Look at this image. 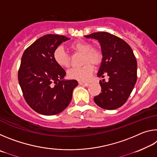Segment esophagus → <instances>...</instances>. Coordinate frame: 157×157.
<instances>
[{
  "label": "esophagus",
  "instance_id": "obj_1",
  "mask_svg": "<svg viewBox=\"0 0 157 157\" xmlns=\"http://www.w3.org/2000/svg\"><path fill=\"white\" fill-rule=\"evenodd\" d=\"M79 84L82 85V86H89V83H84V82H79Z\"/></svg>",
  "mask_w": 157,
  "mask_h": 157
}]
</instances>
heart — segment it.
Wrapping results in <instances>:
<instances>
[{"mask_svg": "<svg viewBox=\"0 0 157 157\" xmlns=\"http://www.w3.org/2000/svg\"><path fill=\"white\" fill-rule=\"evenodd\" d=\"M73 51L83 55L81 67L73 68L68 71V77L71 79H77L82 82H86L91 78L94 73V66H97L101 62L102 54L97 48H94L92 44L85 41H78L70 46ZM55 62L61 67L68 68L71 64V57L68 52L62 47H57L53 52Z\"/></svg>", "mask_w": 157, "mask_h": 157, "instance_id": "1", "label": "heart"}]
</instances>
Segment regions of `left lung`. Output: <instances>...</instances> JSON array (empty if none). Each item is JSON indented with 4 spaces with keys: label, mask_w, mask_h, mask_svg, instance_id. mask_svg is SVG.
<instances>
[{
    "label": "left lung",
    "mask_w": 157,
    "mask_h": 157,
    "mask_svg": "<svg viewBox=\"0 0 157 157\" xmlns=\"http://www.w3.org/2000/svg\"><path fill=\"white\" fill-rule=\"evenodd\" d=\"M84 36L99 41L102 60L98 76H109L108 82L100 81L102 93L94 97L95 104L109 110L121 107L128 99L137 79V62L132 49L122 39L106 32Z\"/></svg>",
    "instance_id": "left-lung-1"
}]
</instances>
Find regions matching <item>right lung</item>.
Returning <instances> with one entry per match:
<instances>
[{"label": "right lung", "instance_id": "add662e5", "mask_svg": "<svg viewBox=\"0 0 157 157\" xmlns=\"http://www.w3.org/2000/svg\"><path fill=\"white\" fill-rule=\"evenodd\" d=\"M70 39L58 34H47L37 39L24 51L18 72L23 97L36 112L56 115L70 104L75 79L63 80L66 72L55 62L53 52Z\"/></svg>", "mask_w": 157, "mask_h": 157}]
</instances>
